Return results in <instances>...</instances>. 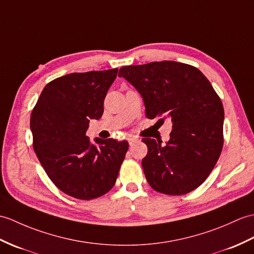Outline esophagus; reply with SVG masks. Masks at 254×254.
I'll list each match as a JSON object with an SVG mask.
<instances>
[{
	"instance_id": "obj_1",
	"label": "esophagus",
	"mask_w": 254,
	"mask_h": 254,
	"mask_svg": "<svg viewBox=\"0 0 254 254\" xmlns=\"http://www.w3.org/2000/svg\"><path fill=\"white\" fill-rule=\"evenodd\" d=\"M127 140L129 146H134L136 143H139V139L137 137H129Z\"/></svg>"
}]
</instances>
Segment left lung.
<instances>
[{
  "instance_id": "1",
  "label": "left lung",
  "mask_w": 254,
  "mask_h": 254,
  "mask_svg": "<svg viewBox=\"0 0 254 254\" xmlns=\"http://www.w3.org/2000/svg\"><path fill=\"white\" fill-rule=\"evenodd\" d=\"M119 76L141 95L148 119L172 121L170 140L144 138L148 152L141 161L155 190L181 196L207 180L223 148L224 109L210 81L196 67L178 62L126 66Z\"/></svg>"
}]
</instances>
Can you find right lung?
Segmentation results:
<instances>
[{"mask_svg": "<svg viewBox=\"0 0 254 254\" xmlns=\"http://www.w3.org/2000/svg\"><path fill=\"white\" fill-rule=\"evenodd\" d=\"M118 69L69 73L43 88L30 118L33 149L57 188L91 200L114 187L128 148L127 140L95 138L85 132L104 113V99Z\"/></svg>", "mask_w": 254, "mask_h": 254, "instance_id": "obj_1", "label": "right lung"}]
</instances>
